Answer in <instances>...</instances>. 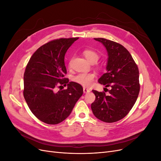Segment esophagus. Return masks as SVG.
I'll list each match as a JSON object with an SVG mask.
<instances>
[{
	"mask_svg": "<svg viewBox=\"0 0 161 161\" xmlns=\"http://www.w3.org/2000/svg\"><path fill=\"white\" fill-rule=\"evenodd\" d=\"M91 91H90V89H86V88H85V87H84L83 88V92H84V93H87V92H89Z\"/></svg>",
	"mask_w": 161,
	"mask_h": 161,
	"instance_id": "1",
	"label": "esophagus"
}]
</instances>
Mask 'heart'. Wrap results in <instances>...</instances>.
I'll list each match as a JSON object with an SVG mask.
<instances>
[{
	"mask_svg": "<svg viewBox=\"0 0 161 161\" xmlns=\"http://www.w3.org/2000/svg\"><path fill=\"white\" fill-rule=\"evenodd\" d=\"M82 54L89 62L94 64L99 59V53L92 50H85L82 52ZM95 75L93 73H80L74 77V81L85 87L90 86L93 82Z\"/></svg>",
	"mask_w": 161,
	"mask_h": 161,
	"instance_id": "heart-1",
	"label": "heart"
}]
</instances>
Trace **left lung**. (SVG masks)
Returning a JSON list of instances; mask_svg holds the SVG:
<instances>
[{"instance_id":"obj_1","label":"left lung","mask_w":161,"mask_h":161,"mask_svg":"<svg viewBox=\"0 0 161 161\" xmlns=\"http://www.w3.org/2000/svg\"><path fill=\"white\" fill-rule=\"evenodd\" d=\"M103 43L108 53L107 72L98 80L109 94L92 90L95 100L91 109L97 118L113 123L127 115L140 92L139 70L132 56L122 45L105 38H94Z\"/></svg>"}]
</instances>
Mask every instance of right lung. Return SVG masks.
I'll return each instance as SVG.
<instances>
[{
	"instance_id": "right-lung-1",
	"label": "right lung",
	"mask_w": 161,
	"mask_h": 161,
	"mask_svg": "<svg viewBox=\"0 0 161 161\" xmlns=\"http://www.w3.org/2000/svg\"><path fill=\"white\" fill-rule=\"evenodd\" d=\"M79 37L60 38L46 43L34 52L24 73L23 96L36 118L47 124H58L69 116L83 93L80 85L69 82L65 53ZM67 85L56 92V87Z\"/></svg>"
}]
</instances>
